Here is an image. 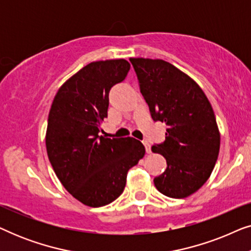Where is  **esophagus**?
Wrapping results in <instances>:
<instances>
[{"label":"esophagus","mask_w":251,"mask_h":251,"mask_svg":"<svg viewBox=\"0 0 251 251\" xmlns=\"http://www.w3.org/2000/svg\"><path fill=\"white\" fill-rule=\"evenodd\" d=\"M143 144H144V146H145L146 152H147V153H151V144H150L149 142H147V140H144Z\"/></svg>","instance_id":"34e87169"}]
</instances>
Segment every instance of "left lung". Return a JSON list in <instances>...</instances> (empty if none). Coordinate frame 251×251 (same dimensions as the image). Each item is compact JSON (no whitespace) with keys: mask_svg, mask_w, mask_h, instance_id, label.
Here are the masks:
<instances>
[{"mask_svg":"<svg viewBox=\"0 0 251 251\" xmlns=\"http://www.w3.org/2000/svg\"><path fill=\"white\" fill-rule=\"evenodd\" d=\"M130 61L152 119L168 126L166 140L152 146L168 166L154 185L169 198L190 197L210 177L219 153L221 133L210 101L193 78L168 61Z\"/></svg>","mask_w":251,"mask_h":251,"instance_id":"8db88e82","label":"left lung"}]
</instances>
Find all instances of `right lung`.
I'll list each match as a JSON object with an SVG mask.
<instances>
[{
  "label": "right lung",
  "instance_id": "1",
  "mask_svg": "<svg viewBox=\"0 0 251 251\" xmlns=\"http://www.w3.org/2000/svg\"><path fill=\"white\" fill-rule=\"evenodd\" d=\"M130 70L126 59L88 64L59 88L51 105L46 146L63 186L89 207H102L125 190L126 174L145 155L132 137L99 136L107 118L108 92Z\"/></svg>",
  "mask_w": 251,
  "mask_h": 251
}]
</instances>
